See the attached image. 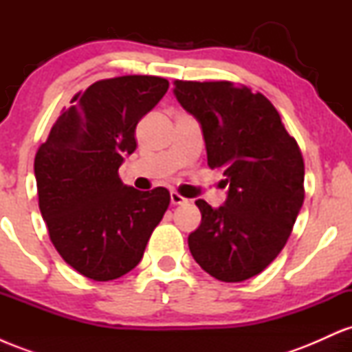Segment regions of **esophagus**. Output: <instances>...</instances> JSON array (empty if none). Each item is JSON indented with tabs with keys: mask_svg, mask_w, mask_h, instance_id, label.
<instances>
[{
	"mask_svg": "<svg viewBox=\"0 0 352 352\" xmlns=\"http://www.w3.org/2000/svg\"><path fill=\"white\" fill-rule=\"evenodd\" d=\"M170 201H172V205H184V204H187V199H185V197H182L180 193H177V192H170Z\"/></svg>",
	"mask_w": 352,
	"mask_h": 352,
	"instance_id": "esophagus-1",
	"label": "esophagus"
}]
</instances>
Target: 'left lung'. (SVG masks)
<instances>
[{"label": "left lung", "instance_id": "8db88e82", "mask_svg": "<svg viewBox=\"0 0 352 352\" xmlns=\"http://www.w3.org/2000/svg\"><path fill=\"white\" fill-rule=\"evenodd\" d=\"M173 94L201 125L210 168H221L228 197L197 200L200 227L188 248L227 283L261 273L286 245L305 200V162L278 111L260 92L230 80H175Z\"/></svg>", "mask_w": 352, "mask_h": 352}]
</instances>
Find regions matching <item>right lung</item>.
<instances>
[{
  "mask_svg": "<svg viewBox=\"0 0 352 352\" xmlns=\"http://www.w3.org/2000/svg\"><path fill=\"white\" fill-rule=\"evenodd\" d=\"M167 89L157 76L98 80L72 98L36 152L39 210L52 245L94 281L139 265L170 204L167 188L140 192L119 179L124 157L137 147V124Z\"/></svg>",
  "mask_w": 352,
  "mask_h": 352,
  "instance_id": "1",
  "label": "right lung"
}]
</instances>
